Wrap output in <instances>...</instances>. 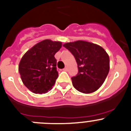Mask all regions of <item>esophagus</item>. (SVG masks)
Instances as JSON below:
<instances>
[{
    "label": "esophagus",
    "instance_id": "1",
    "mask_svg": "<svg viewBox=\"0 0 131 131\" xmlns=\"http://www.w3.org/2000/svg\"><path fill=\"white\" fill-rule=\"evenodd\" d=\"M63 70H64V71H67V70H68V67H66L65 68H64V69H63Z\"/></svg>",
    "mask_w": 131,
    "mask_h": 131
}]
</instances>
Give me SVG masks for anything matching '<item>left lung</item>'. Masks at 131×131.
Returning <instances> with one entry per match:
<instances>
[{
    "mask_svg": "<svg viewBox=\"0 0 131 131\" xmlns=\"http://www.w3.org/2000/svg\"><path fill=\"white\" fill-rule=\"evenodd\" d=\"M63 46L74 55L78 64V74L72 78L74 87L84 94L96 91L109 72L108 53L100 45L88 41L67 42Z\"/></svg>",
    "mask_w": 131,
    "mask_h": 131,
    "instance_id": "obj_1",
    "label": "left lung"
}]
</instances>
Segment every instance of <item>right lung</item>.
<instances>
[{"label":"right lung","mask_w":131,"mask_h":131,"mask_svg":"<svg viewBox=\"0 0 131 131\" xmlns=\"http://www.w3.org/2000/svg\"><path fill=\"white\" fill-rule=\"evenodd\" d=\"M62 42L45 39L27 51L20 61L19 71L23 84L33 93L45 94L52 90L58 78L54 56Z\"/></svg>","instance_id":"add662e5"}]
</instances>
